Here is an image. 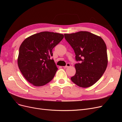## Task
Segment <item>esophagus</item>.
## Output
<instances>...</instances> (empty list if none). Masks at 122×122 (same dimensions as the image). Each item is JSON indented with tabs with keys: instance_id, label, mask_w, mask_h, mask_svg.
I'll return each instance as SVG.
<instances>
[{
	"instance_id": "obj_1",
	"label": "esophagus",
	"mask_w": 122,
	"mask_h": 122,
	"mask_svg": "<svg viewBox=\"0 0 122 122\" xmlns=\"http://www.w3.org/2000/svg\"><path fill=\"white\" fill-rule=\"evenodd\" d=\"M70 64H69V63H67V65H66V66H64V68H68V67H70Z\"/></svg>"
}]
</instances>
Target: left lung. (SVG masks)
I'll list each match as a JSON object with an SVG mask.
<instances>
[{"mask_svg": "<svg viewBox=\"0 0 122 122\" xmlns=\"http://www.w3.org/2000/svg\"><path fill=\"white\" fill-rule=\"evenodd\" d=\"M76 55V73L71 78L77 86L86 88L93 86L105 71L108 64L106 44L100 36L88 31L64 34Z\"/></svg>", "mask_w": 122, "mask_h": 122, "instance_id": "8db88e82", "label": "left lung"}]
</instances>
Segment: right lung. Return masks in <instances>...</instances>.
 <instances>
[{"instance_id": "add662e5", "label": "right lung", "mask_w": 122, "mask_h": 122, "mask_svg": "<svg viewBox=\"0 0 122 122\" xmlns=\"http://www.w3.org/2000/svg\"><path fill=\"white\" fill-rule=\"evenodd\" d=\"M64 35L43 31L27 38L19 48L18 65L29 82L36 86L45 85L52 80L58 68L52 49L64 38Z\"/></svg>"}]
</instances>
